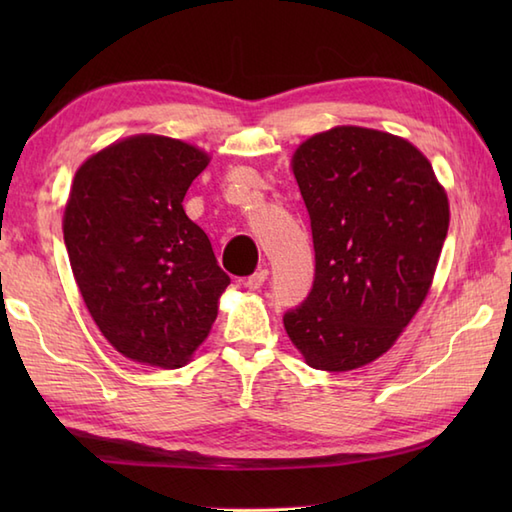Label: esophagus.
Returning a JSON list of instances; mask_svg holds the SVG:
<instances>
[{"mask_svg": "<svg viewBox=\"0 0 512 512\" xmlns=\"http://www.w3.org/2000/svg\"><path fill=\"white\" fill-rule=\"evenodd\" d=\"M266 279H268V270H266V268H259V270H255V273L246 279V288H248V290L262 288Z\"/></svg>", "mask_w": 512, "mask_h": 512, "instance_id": "esophagus-1", "label": "esophagus"}]
</instances>
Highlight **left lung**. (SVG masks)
Returning a JSON list of instances; mask_svg holds the SVG:
<instances>
[{
	"mask_svg": "<svg viewBox=\"0 0 512 512\" xmlns=\"http://www.w3.org/2000/svg\"><path fill=\"white\" fill-rule=\"evenodd\" d=\"M314 244V281L284 314L314 369L347 372L385 354L427 297L449 200L407 140L365 127L308 138L292 158Z\"/></svg>",
	"mask_w": 512,
	"mask_h": 512,
	"instance_id": "left-lung-1",
	"label": "left lung"
}]
</instances>
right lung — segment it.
Here are the masks:
<instances>
[{
  "label": "right lung",
  "instance_id": "add662e5",
  "mask_svg": "<svg viewBox=\"0 0 512 512\" xmlns=\"http://www.w3.org/2000/svg\"><path fill=\"white\" fill-rule=\"evenodd\" d=\"M209 156L182 140L132 136L76 171L63 239L85 306L132 361H189L231 284L209 237L182 209Z\"/></svg>",
  "mask_w": 512,
  "mask_h": 512
}]
</instances>
